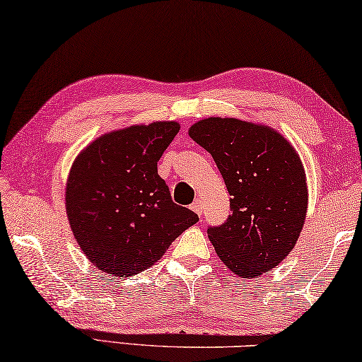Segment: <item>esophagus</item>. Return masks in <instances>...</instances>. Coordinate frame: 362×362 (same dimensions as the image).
<instances>
[{
    "label": "esophagus",
    "mask_w": 362,
    "mask_h": 362,
    "mask_svg": "<svg viewBox=\"0 0 362 362\" xmlns=\"http://www.w3.org/2000/svg\"><path fill=\"white\" fill-rule=\"evenodd\" d=\"M191 209H192L195 213H197L199 216H202V213H204V202H202V200H200V199H197V200H195V202L191 205Z\"/></svg>",
    "instance_id": "obj_1"
}]
</instances>
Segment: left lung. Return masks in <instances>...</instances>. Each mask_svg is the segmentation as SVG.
Wrapping results in <instances>:
<instances>
[{
	"label": "left lung",
	"mask_w": 362,
	"mask_h": 362,
	"mask_svg": "<svg viewBox=\"0 0 362 362\" xmlns=\"http://www.w3.org/2000/svg\"><path fill=\"white\" fill-rule=\"evenodd\" d=\"M189 136L211 153L230 195L228 221L206 229L216 255L245 279L276 268L306 220L308 185L298 152L274 128L239 118H204Z\"/></svg>",
	"instance_id": "obj_1"
}]
</instances>
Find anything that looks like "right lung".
<instances>
[{"mask_svg": "<svg viewBox=\"0 0 362 362\" xmlns=\"http://www.w3.org/2000/svg\"><path fill=\"white\" fill-rule=\"evenodd\" d=\"M180 132L177 122L114 129L74 160L65 211L90 263L128 277L151 268L177 235L199 221L171 200L157 162Z\"/></svg>", "mask_w": 362, "mask_h": 362, "instance_id": "obj_1", "label": "right lung"}]
</instances>
